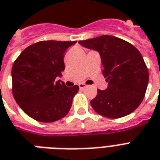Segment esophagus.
<instances>
[{
    "label": "esophagus",
    "instance_id": "1",
    "mask_svg": "<svg viewBox=\"0 0 160 160\" xmlns=\"http://www.w3.org/2000/svg\"><path fill=\"white\" fill-rule=\"evenodd\" d=\"M87 85L85 84H84V83H81V84H79V87H80V89H84V88H85V87H86Z\"/></svg>",
    "mask_w": 160,
    "mask_h": 160
}]
</instances>
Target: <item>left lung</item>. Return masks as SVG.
<instances>
[{"mask_svg": "<svg viewBox=\"0 0 160 160\" xmlns=\"http://www.w3.org/2000/svg\"><path fill=\"white\" fill-rule=\"evenodd\" d=\"M99 52L102 75L108 82L90 104L97 113L109 118L125 117L139 107L148 86L149 71L138 49L119 38L102 35L79 41Z\"/></svg>", "mask_w": 160, "mask_h": 160, "instance_id": "1", "label": "left lung"}]
</instances>
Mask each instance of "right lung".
Returning a JSON list of instances; mask_svg holds the SVG:
<instances>
[{
    "label": "right lung",
    "instance_id": "obj_1",
    "mask_svg": "<svg viewBox=\"0 0 160 160\" xmlns=\"http://www.w3.org/2000/svg\"><path fill=\"white\" fill-rule=\"evenodd\" d=\"M76 41H41L26 48L14 62L12 92L21 109L42 122H52L70 111L79 86L56 78L65 70L64 54Z\"/></svg>",
    "mask_w": 160,
    "mask_h": 160
}]
</instances>
